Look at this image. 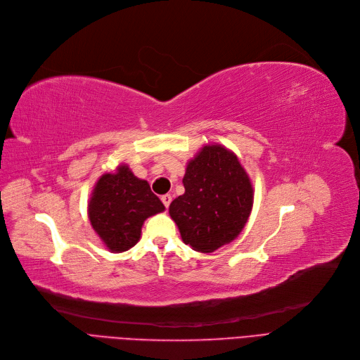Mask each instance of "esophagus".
I'll use <instances>...</instances> for the list:
<instances>
[{
  "label": "esophagus",
  "instance_id": "1",
  "mask_svg": "<svg viewBox=\"0 0 360 360\" xmlns=\"http://www.w3.org/2000/svg\"><path fill=\"white\" fill-rule=\"evenodd\" d=\"M161 200H162V203H164V207H165V208H168V207H169V203H171V200H173V198H171V195H164V196L161 198Z\"/></svg>",
  "mask_w": 360,
  "mask_h": 360
}]
</instances>
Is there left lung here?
I'll return each instance as SVG.
<instances>
[{"label": "left lung", "instance_id": "obj_1", "mask_svg": "<svg viewBox=\"0 0 360 360\" xmlns=\"http://www.w3.org/2000/svg\"><path fill=\"white\" fill-rule=\"evenodd\" d=\"M184 193L169 205L183 242L210 253L240 234L253 205V187L242 164L221 145L203 146L189 161Z\"/></svg>", "mask_w": 360, "mask_h": 360}]
</instances>
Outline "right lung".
Masks as SVG:
<instances>
[{
    "instance_id": "add662e5",
    "label": "right lung",
    "mask_w": 360,
    "mask_h": 360,
    "mask_svg": "<svg viewBox=\"0 0 360 360\" xmlns=\"http://www.w3.org/2000/svg\"><path fill=\"white\" fill-rule=\"evenodd\" d=\"M164 210L148 181L136 177L124 164L118 165L115 173L101 176L88 205L94 230L115 253L138 243L145 219Z\"/></svg>"
}]
</instances>
